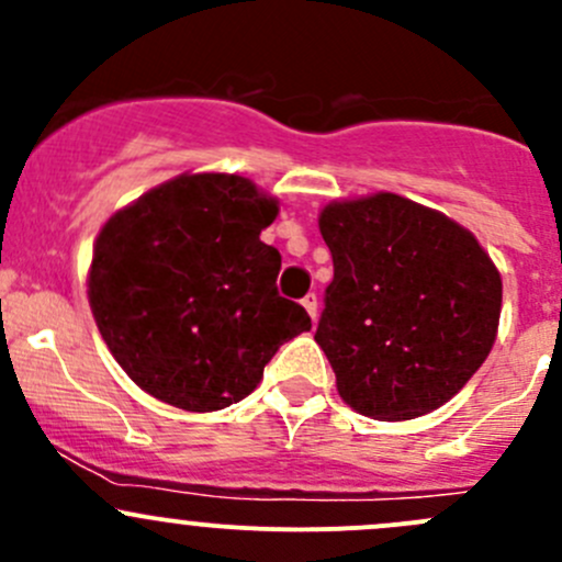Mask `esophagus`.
I'll list each match as a JSON object with an SVG mask.
<instances>
[{
    "mask_svg": "<svg viewBox=\"0 0 562 562\" xmlns=\"http://www.w3.org/2000/svg\"><path fill=\"white\" fill-rule=\"evenodd\" d=\"M302 307L307 310V315L315 321V317H317V296H315V293H307V296L302 299Z\"/></svg>",
    "mask_w": 562,
    "mask_h": 562,
    "instance_id": "esophagus-1",
    "label": "esophagus"
}]
</instances>
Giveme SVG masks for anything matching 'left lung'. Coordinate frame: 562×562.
I'll use <instances>...</instances> for the list:
<instances>
[{"mask_svg": "<svg viewBox=\"0 0 562 562\" xmlns=\"http://www.w3.org/2000/svg\"><path fill=\"white\" fill-rule=\"evenodd\" d=\"M334 280L315 342L356 413L407 422L475 375L501 326L503 280L473 234L438 209L372 192L317 214Z\"/></svg>", "mask_w": 562, "mask_h": 562, "instance_id": "8db88e82", "label": "left lung"}]
</instances>
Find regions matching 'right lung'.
<instances>
[{"label":"right lung","instance_id":"right-lung-1","mask_svg":"<svg viewBox=\"0 0 562 562\" xmlns=\"http://www.w3.org/2000/svg\"><path fill=\"white\" fill-rule=\"evenodd\" d=\"M277 214L280 201L247 176L187 171L105 220L87 296L135 386L181 411H223L313 328L277 293L280 252L260 241Z\"/></svg>","mask_w":562,"mask_h":562}]
</instances>
